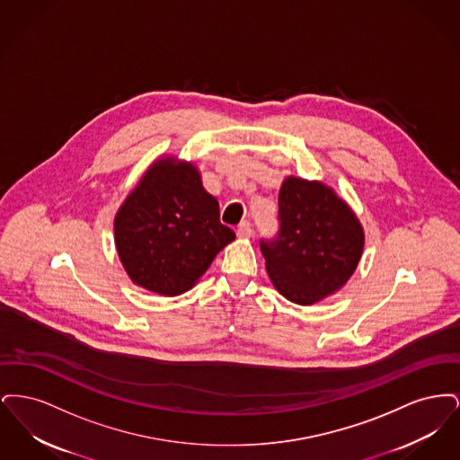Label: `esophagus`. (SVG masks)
Masks as SVG:
<instances>
[{
    "label": "esophagus",
    "instance_id": "34e87169",
    "mask_svg": "<svg viewBox=\"0 0 460 460\" xmlns=\"http://www.w3.org/2000/svg\"><path fill=\"white\" fill-rule=\"evenodd\" d=\"M252 224L248 222V220H243L240 226H238V229H236V234H238V238H250L252 236Z\"/></svg>",
    "mask_w": 460,
    "mask_h": 460
}]
</instances>
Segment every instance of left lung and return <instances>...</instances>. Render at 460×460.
<instances>
[{
  "label": "left lung",
  "mask_w": 460,
  "mask_h": 460,
  "mask_svg": "<svg viewBox=\"0 0 460 460\" xmlns=\"http://www.w3.org/2000/svg\"><path fill=\"white\" fill-rule=\"evenodd\" d=\"M278 219L276 238L261 240V250L267 274L283 296L312 305L349 281L364 250V231L331 188L288 177Z\"/></svg>",
  "instance_id": "left-lung-1"
}]
</instances>
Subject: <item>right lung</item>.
I'll use <instances>...</instances> for the list:
<instances>
[{
	"label": "right lung",
	"mask_w": 460,
	"mask_h": 460,
	"mask_svg": "<svg viewBox=\"0 0 460 460\" xmlns=\"http://www.w3.org/2000/svg\"><path fill=\"white\" fill-rule=\"evenodd\" d=\"M115 246L136 285L174 296L188 291L236 238L220 222L193 164L158 160L136 186L113 222Z\"/></svg>",
	"instance_id": "add662e5"
}]
</instances>
